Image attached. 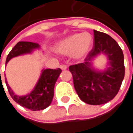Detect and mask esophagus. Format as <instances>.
I'll return each mask as SVG.
<instances>
[{
    "mask_svg": "<svg viewBox=\"0 0 133 133\" xmlns=\"http://www.w3.org/2000/svg\"><path fill=\"white\" fill-rule=\"evenodd\" d=\"M60 68H61L62 70H66L68 67H67L65 65H61V66H60Z\"/></svg>",
    "mask_w": 133,
    "mask_h": 133,
    "instance_id": "1",
    "label": "esophagus"
}]
</instances>
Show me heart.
<instances>
[{"label":"heart","mask_w":133,"mask_h":133,"mask_svg":"<svg viewBox=\"0 0 133 133\" xmlns=\"http://www.w3.org/2000/svg\"><path fill=\"white\" fill-rule=\"evenodd\" d=\"M94 44L89 33H75L65 37L55 45V50L61 55H70L76 61H82L88 55Z\"/></svg>","instance_id":"obj_1"}]
</instances>
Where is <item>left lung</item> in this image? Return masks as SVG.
Listing matches in <instances>:
<instances>
[{
  "instance_id": "1",
  "label": "left lung",
  "mask_w": 133,
  "mask_h": 133,
  "mask_svg": "<svg viewBox=\"0 0 133 133\" xmlns=\"http://www.w3.org/2000/svg\"><path fill=\"white\" fill-rule=\"evenodd\" d=\"M94 47L83 63L69 67L74 87L79 98L90 105H101L112 100L120 90L125 76L124 55L114 39L106 33L94 30ZM104 55L106 68L94 66L93 61Z\"/></svg>"
}]
</instances>
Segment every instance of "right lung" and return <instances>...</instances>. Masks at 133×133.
Listing matches in <instances>:
<instances>
[{
    "label": "right lung",
    "instance_id": "add662e5",
    "mask_svg": "<svg viewBox=\"0 0 133 133\" xmlns=\"http://www.w3.org/2000/svg\"><path fill=\"white\" fill-rule=\"evenodd\" d=\"M40 49L41 46L38 43L25 41L18 42L8 55L5 65H7L13 58L32 54L35 50ZM62 70L60 68L55 70L43 68L41 70L40 78L33 89L30 93L25 95H16L8 83L6 78H5V81L8 92L15 102L25 108L36 111L45 109L52 103L54 96L55 84Z\"/></svg>",
    "mask_w": 133,
    "mask_h": 133
}]
</instances>
